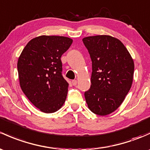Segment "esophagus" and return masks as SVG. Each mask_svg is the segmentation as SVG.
Wrapping results in <instances>:
<instances>
[{"label":"esophagus","instance_id":"1","mask_svg":"<svg viewBox=\"0 0 150 150\" xmlns=\"http://www.w3.org/2000/svg\"><path fill=\"white\" fill-rule=\"evenodd\" d=\"M72 84L74 86H77V84H78V81H77L76 80H72Z\"/></svg>","mask_w":150,"mask_h":150}]
</instances>
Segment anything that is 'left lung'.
Returning a JSON list of instances; mask_svg holds the SVG:
<instances>
[{"mask_svg":"<svg viewBox=\"0 0 150 150\" xmlns=\"http://www.w3.org/2000/svg\"><path fill=\"white\" fill-rule=\"evenodd\" d=\"M92 61L91 86L85 92L89 109L100 116L116 111L128 94L134 70L133 59L122 42L108 35L83 39Z\"/></svg>","mask_w":150,"mask_h":150,"instance_id":"8db88e82","label":"left lung"}]
</instances>
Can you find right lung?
<instances>
[{"label":"right lung","instance_id":"obj_1","mask_svg":"<svg viewBox=\"0 0 150 150\" xmlns=\"http://www.w3.org/2000/svg\"><path fill=\"white\" fill-rule=\"evenodd\" d=\"M72 43L68 37L39 36L29 41L18 57L22 91L42 112L54 113L65 101L69 84L62 77L60 58Z\"/></svg>","mask_w":150,"mask_h":150}]
</instances>
